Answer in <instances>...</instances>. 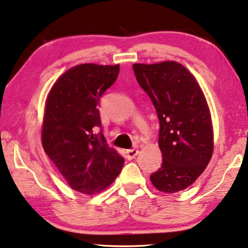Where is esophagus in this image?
I'll return each mask as SVG.
<instances>
[{
	"mask_svg": "<svg viewBox=\"0 0 248 248\" xmlns=\"http://www.w3.org/2000/svg\"><path fill=\"white\" fill-rule=\"evenodd\" d=\"M138 153H139V150H137V149H130V150L125 151V156H127L128 160H132L138 155Z\"/></svg>",
	"mask_w": 248,
	"mask_h": 248,
	"instance_id": "esophagus-1",
	"label": "esophagus"
}]
</instances>
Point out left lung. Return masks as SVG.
<instances>
[{"label":"left lung","mask_w":248,"mask_h":248,"mask_svg":"<svg viewBox=\"0 0 248 248\" xmlns=\"http://www.w3.org/2000/svg\"><path fill=\"white\" fill-rule=\"evenodd\" d=\"M137 81L155 106L159 119L162 164L150 175L155 187L174 193L202 174L213 153L209 106L198 81L176 62L133 64Z\"/></svg>","instance_id":"1"}]
</instances>
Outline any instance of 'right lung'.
<instances>
[{
  "label": "right lung",
  "instance_id": "obj_1",
  "mask_svg": "<svg viewBox=\"0 0 248 248\" xmlns=\"http://www.w3.org/2000/svg\"><path fill=\"white\" fill-rule=\"evenodd\" d=\"M118 74L119 65L75 66L58 78L47 97L43 148L68 186L80 193L105 190L124 166V159L106 142L97 108Z\"/></svg>",
  "mask_w": 248,
  "mask_h": 248
}]
</instances>
